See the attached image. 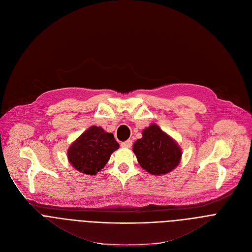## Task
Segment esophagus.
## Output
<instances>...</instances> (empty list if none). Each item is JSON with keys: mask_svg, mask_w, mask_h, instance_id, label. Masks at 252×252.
I'll list each match as a JSON object with an SVG mask.
<instances>
[{"mask_svg": "<svg viewBox=\"0 0 252 252\" xmlns=\"http://www.w3.org/2000/svg\"><path fill=\"white\" fill-rule=\"evenodd\" d=\"M121 145H122V147H125V148H130L131 145H132V141L131 140H127L126 142H123Z\"/></svg>", "mask_w": 252, "mask_h": 252, "instance_id": "esophagus-1", "label": "esophagus"}]
</instances>
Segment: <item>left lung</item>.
<instances>
[{
    "label": "left lung",
    "mask_w": 252,
    "mask_h": 252,
    "mask_svg": "<svg viewBox=\"0 0 252 252\" xmlns=\"http://www.w3.org/2000/svg\"><path fill=\"white\" fill-rule=\"evenodd\" d=\"M142 135L132 151L143 169L150 174L163 175L176 168L182 155L176 141L155 124L146 127Z\"/></svg>",
    "instance_id": "left-lung-1"
}]
</instances>
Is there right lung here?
Returning <instances> with one entry per match:
<instances>
[{
    "label": "right lung",
    "mask_w": 252,
    "mask_h": 252,
    "mask_svg": "<svg viewBox=\"0 0 252 252\" xmlns=\"http://www.w3.org/2000/svg\"><path fill=\"white\" fill-rule=\"evenodd\" d=\"M111 132L101 126H92L70 146L68 159L74 168L87 175H95L108 162L110 155L119 149Z\"/></svg>",
    "instance_id": "1"
}]
</instances>
